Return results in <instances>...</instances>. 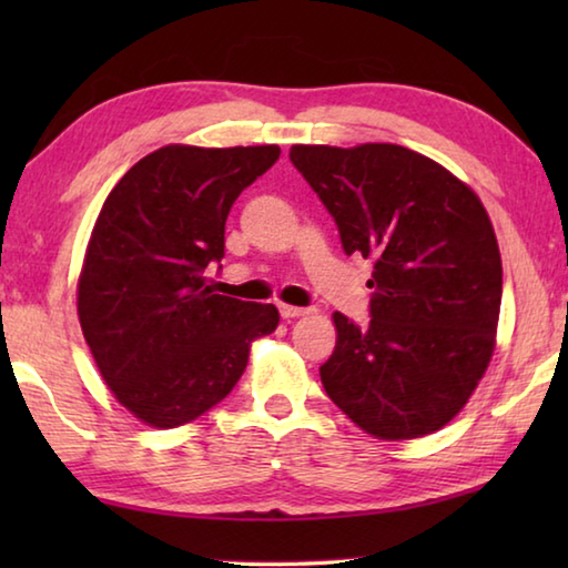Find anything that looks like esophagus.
<instances>
[{
	"instance_id": "34e87169",
	"label": "esophagus",
	"mask_w": 568,
	"mask_h": 568,
	"mask_svg": "<svg viewBox=\"0 0 568 568\" xmlns=\"http://www.w3.org/2000/svg\"><path fill=\"white\" fill-rule=\"evenodd\" d=\"M277 311H281L285 321H293V318H301V315H311L313 307H297V305L281 303V305H277Z\"/></svg>"
}]
</instances>
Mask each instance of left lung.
Listing matches in <instances>:
<instances>
[{
  "label": "left lung",
  "mask_w": 568,
  "mask_h": 568,
  "mask_svg": "<svg viewBox=\"0 0 568 568\" xmlns=\"http://www.w3.org/2000/svg\"><path fill=\"white\" fill-rule=\"evenodd\" d=\"M291 162L333 215L345 255L373 263L371 323L333 315L325 393L376 438L434 434L494 353L504 271L491 220L474 190L408 148L293 145Z\"/></svg>",
  "instance_id": "left-lung-1"
}]
</instances>
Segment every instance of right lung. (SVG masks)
<instances>
[{
	"label": "right lung",
	"instance_id": "1",
	"mask_svg": "<svg viewBox=\"0 0 568 568\" xmlns=\"http://www.w3.org/2000/svg\"><path fill=\"white\" fill-rule=\"evenodd\" d=\"M277 158V145H168L104 200L77 313L104 383L150 426L203 416L235 388L250 343L277 328L275 305L217 295L205 281L225 257L230 207Z\"/></svg>",
	"mask_w": 568,
	"mask_h": 568
}]
</instances>
